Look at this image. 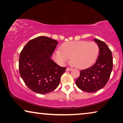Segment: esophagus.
Masks as SVG:
<instances>
[{
  "label": "esophagus",
  "instance_id": "obj_1",
  "mask_svg": "<svg viewBox=\"0 0 123 123\" xmlns=\"http://www.w3.org/2000/svg\"><path fill=\"white\" fill-rule=\"evenodd\" d=\"M72 69L71 68H67L66 70H67V71H70V70H71Z\"/></svg>",
  "mask_w": 123,
  "mask_h": 123
}]
</instances>
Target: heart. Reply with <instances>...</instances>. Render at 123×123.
<instances>
[{
	"mask_svg": "<svg viewBox=\"0 0 123 123\" xmlns=\"http://www.w3.org/2000/svg\"><path fill=\"white\" fill-rule=\"evenodd\" d=\"M98 47L95 43L86 41H72L62 45L61 50L56 49L53 57L59 64L63 65L71 58L72 63L80 68L91 65L96 59Z\"/></svg>",
	"mask_w": 123,
	"mask_h": 123,
	"instance_id": "1",
	"label": "heart"
}]
</instances>
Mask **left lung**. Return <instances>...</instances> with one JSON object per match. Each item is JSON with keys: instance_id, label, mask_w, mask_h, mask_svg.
I'll return each mask as SVG.
<instances>
[{"instance_id": "obj_1", "label": "left lung", "mask_w": 123, "mask_h": 123, "mask_svg": "<svg viewBox=\"0 0 123 123\" xmlns=\"http://www.w3.org/2000/svg\"><path fill=\"white\" fill-rule=\"evenodd\" d=\"M99 48V55L92 66L81 70L80 75L75 80L79 88L87 92H95L106 85L113 67L112 53L105 43L94 39Z\"/></svg>"}]
</instances>
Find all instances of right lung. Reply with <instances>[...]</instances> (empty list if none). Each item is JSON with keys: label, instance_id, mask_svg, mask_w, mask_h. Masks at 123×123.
Returning a JSON list of instances; mask_svg holds the SVG:
<instances>
[{"label": "right lung", "instance_id": "add662e5", "mask_svg": "<svg viewBox=\"0 0 123 123\" xmlns=\"http://www.w3.org/2000/svg\"><path fill=\"white\" fill-rule=\"evenodd\" d=\"M58 41L46 36L30 40L19 55L20 75L32 91L46 94L57 88L67 68L62 67L51 59Z\"/></svg>", "mask_w": 123, "mask_h": 123}]
</instances>
